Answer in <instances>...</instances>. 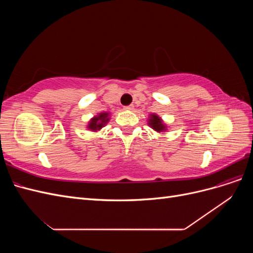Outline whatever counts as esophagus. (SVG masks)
Segmentation results:
<instances>
[{
	"label": "esophagus",
	"instance_id": "esophagus-1",
	"mask_svg": "<svg viewBox=\"0 0 253 253\" xmlns=\"http://www.w3.org/2000/svg\"><path fill=\"white\" fill-rule=\"evenodd\" d=\"M134 109V105H126V106H125V110H126V111H132Z\"/></svg>",
	"mask_w": 253,
	"mask_h": 253
}]
</instances>
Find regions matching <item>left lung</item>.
<instances>
[{
	"mask_svg": "<svg viewBox=\"0 0 253 253\" xmlns=\"http://www.w3.org/2000/svg\"><path fill=\"white\" fill-rule=\"evenodd\" d=\"M149 125L151 126L152 128H154L157 132H162L165 131L166 126L163 125V121L160 120V118L157 116V115H151V118L149 120Z\"/></svg>",
	"mask_w": 253,
	"mask_h": 253,
	"instance_id": "left-lung-1",
	"label": "left lung"
}]
</instances>
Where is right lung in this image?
I'll return each mask as SVG.
<instances>
[{
  "mask_svg": "<svg viewBox=\"0 0 253 253\" xmlns=\"http://www.w3.org/2000/svg\"><path fill=\"white\" fill-rule=\"evenodd\" d=\"M109 113H101L99 114L97 117H94L90 120L88 128L93 129V131H97V129H100L106 122L109 121Z\"/></svg>",
  "mask_w": 253,
  "mask_h": 253,
  "instance_id": "add662e5",
  "label": "right lung"
}]
</instances>
